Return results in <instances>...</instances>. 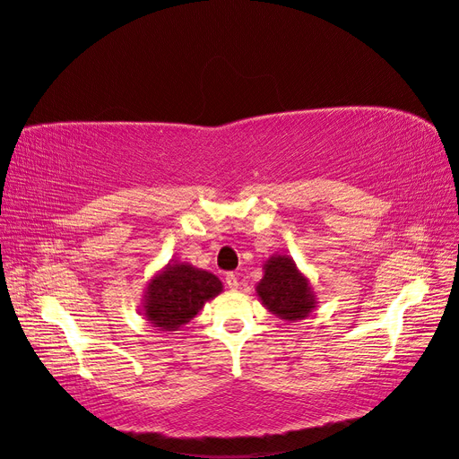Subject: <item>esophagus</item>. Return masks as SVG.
Masks as SVG:
<instances>
[{"mask_svg": "<svg viewBox=\"0 0 459 459\" xmlns=\"http://www.w3.org/2000/svg\"><path fill=\"white\" fill-rule=\"evenodd\" d=\"M225 283H227V287H229L230 290L238 289V277L234 275V273H227V277H225Z\"/></svg>", "mask_w": 459, "mask_h": 459, "instance_id": "34e87169", "label": "esophagus"}]
</instances>
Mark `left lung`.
I'll use <instances>...</instances> for the list:
<instances>
[{
  "mask_svg": "<svg viewBox=\"0 0 459 459\" xmlns=\"http://www.w3.org/2000/svg\"><path fill=\"white\" fill-rule=\"evenodd\" d=\"M264 307L281 320H302L316 308L310 281L289 255H272L264 265V279L255 287Z\"/></svg>",
  "mask_w": 459,
  "mask_h": 459,
  "instance_id": "1",
  "label": "left lung"
}]
</instances>
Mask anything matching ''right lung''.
<instances>
[{
	"label": "right lung",
	"instance_id": "obj_1",
	"mask_svg": "<svg viewBox=\"0 0 459 459\" xmlns=\"http://www.w3.org/2000/svg\"><path fill=\"white\" fill-rule=\"evenodd\" d=\"M221 290L222 283L213 273L190 264H169L151 279L145 290L143 316L152 327L176 332Z\"/></svg>",
	"mask_w": 459,
	"mask_h": 459
}]
</instances>
